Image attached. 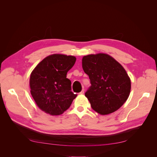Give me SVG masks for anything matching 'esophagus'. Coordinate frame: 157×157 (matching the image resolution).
I'll list each match as a JSON object with an SVG mask.
<instances>
[{"label":"esophagus","instance_id":"1","mask_svg":"<svg viewBox=\"0 0 157 157\" xmlns=\"http://www.w3.org/2000/svg\"><path fill=\"white\" fill-rule=\"evenodd\" d=\"M84 93V89L83 88L82 90H81V92H80V93H79V94H83Z\"/></svg>","mask_w":157,"mask_h":157}]
</instances>
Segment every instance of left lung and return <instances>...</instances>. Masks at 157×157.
<instances>
[{
  "instance_id": "obj_1",
  "label": "left lung",
  "mask_w": 157,
  "mask_h": 157,
  "mask_svg": "<svg viewBox=\"0 0 157 157\" xmlns=\"http://www.w3.org/2000/svg\"><path fill=\"white\" fill-rule=\"evenodd\" d=\"M82 69L91 86L85 93L92 108L100 115L118 110L130 95V79L122 66L105 54L83 57Z\"/></svg>"
}]
</instances>
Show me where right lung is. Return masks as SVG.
I'll list each match as a JSON object with an SVG mask.
<instances>
[{"label": "right lung", "instance_id": "right-lung-1", "mask_svg": "<svg viewBox=\"0 0 157 157\" xmlns=\"http://www.w3.org/2000/svg\"><path fill=\"white\" fill-rule=\"evenodd\" d=\"M75 61V56L50 55L32 71L31 94L42 111L51 115H59L69 108L77 95L71 92V82L67 73Z\"/></svg>", "mask_w": 157, "mask_h": 157}]
</instances>
